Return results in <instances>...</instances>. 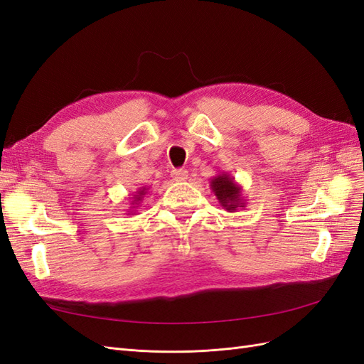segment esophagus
<instances>
[{"instance_id": "1", "label": "esophagus", "mask_w": 364, "mask_h": 364, "mask_svg": "<svg viewBox=\"0 0 364 364\" xmlns=\"http://www.w3.org/2000/svg\"><path fill=\"white\" fill-rule=\"evenodd\" d=\"M171 178L176 182H183V181L188 179V171H186L185 168H174L171 171Z\"/></svg>"}]
</instances>
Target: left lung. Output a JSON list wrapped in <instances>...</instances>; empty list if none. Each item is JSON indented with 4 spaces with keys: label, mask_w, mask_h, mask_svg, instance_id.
Returning <instances> with one entry per match:
<instances>
[{
    "label": "left lung",
    "mask_w": 364,
    "mask_h": 364,
    "mask_svg": "<svg viewBox=\"0 0 364 364\" xmlns=\"http://www.w3.org/2000/svg\"><path fill=\"white\" fill-rule=\"evenodd\" d=\"M209 188L213 190L220 206L225 208L228 213H235L238 208L246 206L243 188L226 171H220L217 176H214L209 182Z\"/></svg>",
    "instance_id": "1"
}]
</instances>
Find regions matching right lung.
<instances>
[{"label": "right lung", "instance_id": "1", "mask_svg": "<svg viewBox=\"0 0 364 364\" xmlns=\"http://www.w3.org/2000/svg\"><path fill=\"white\" fill-rule=\"evenodd\" d=\"M149 188L150 186H141V188H138L135 193H134V197H132V202H130V209H129V214H135L136 213V208L139 206V203L144 200L146 194L149 193Z\"/></svg>", "mask_w": 364, "mask_h": 364}]
</instances>
